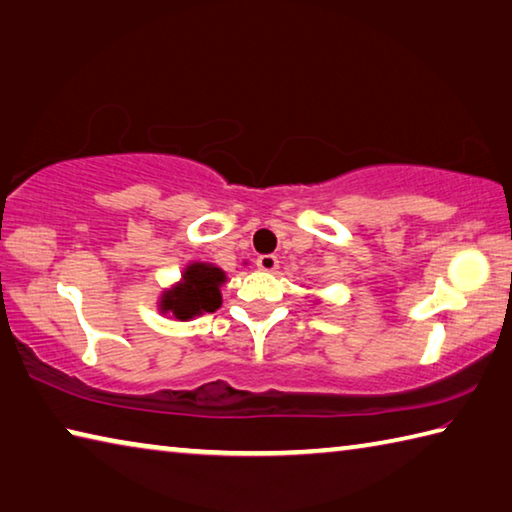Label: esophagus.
Segmentation results:
<instances>
[{
  "label": "esophagus",
  "mask_w": 512,
  "mask_h": 512,
  "mask_svg": "<svg viewBox=\"0 0 512 512\" xmlns=\"http://www.w3.org/2000/svg\"><path fill=\"white\" fill-rule=\"evenodd\" d=\"M277 264H280V262H277L275 255H259L257 257V266L262 268V271H275Z\"/></svg>",
  "instance_id": "1"
}]
</instances>
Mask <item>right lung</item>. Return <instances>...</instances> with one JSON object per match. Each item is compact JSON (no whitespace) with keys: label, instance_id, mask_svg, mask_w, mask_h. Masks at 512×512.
I'll return each instance as SVG.
<instances>
[{"label":"right lung","instance_id":"obj_1","mask_svg":"<svg viewBox=\"0 0 512 512\" xmlns=\"http://www.w3.org/2000/svg\"><path fill=\"white\" fill-rule=\"evenodd\" d=\"M225 282V273L212 264H192L183 273V282L162 296V311H171L178 320H187L201 314H214L221 307L219 287Z\"/></svg>","mask_w":512,"mask_h":512}]
</instances>
